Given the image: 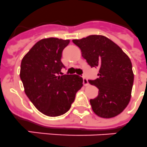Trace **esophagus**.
Instances as JSON below:
<instances>
[{"instance_id": "esophagus-1", "label": "esophagus", "mask_w": 147, "mask_h": 147, "mask_svg": "<svg viewBox=\"0 0 147 147\" xmlns=\"http://www.w3.org/2000/svg\"><path fill=\"white\" fill-rule=\"evenodd\" d=\"M83 83H84V86H87V85L89 84L88 81H87V78L85 77V76H83Z\"/></svg>"}]
</instances>
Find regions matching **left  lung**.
I'll return each mask as SVG.
<instances>
[{"label":"left lung","mask_w":147,"mask_h":147,"mask_svg":"<svg viewBox=\"0 0 147 147\" xmlns=\"http://www.w3.org/2000/svg\"><path fill=\"white\" fill-rule=\"evenodd\" d=\"M72 42L79 47L87 63L99 69L97 79L89 80L98 89V96L90 100L93 112L103 118L117 116L131 98L134 74L129 57L104 36L91 35Z\"/></svg>","instance_id":"obj_1"}]
</instances>
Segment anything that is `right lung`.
Segmentation results:
<instances>
[{
  "mask_svg": "<svg viewBox=\"0 0 147 147\" xmlns=\"http://www.w3.org/2000/svg\"><path fill=\"white\" fill-rule=\"evenodd\" d=\"M69 43L57 38L41 39L22 60L20 78L24 92L36 108L49 117L66 113L83 86V78L77 75L59 76L65 68L61 57Z\"/></svg>",
  "mask_w": 147,
  "mask_h": 147,
  "instance_id": "1",
  "label": "right lung"
}]
</instances>
